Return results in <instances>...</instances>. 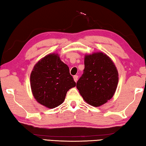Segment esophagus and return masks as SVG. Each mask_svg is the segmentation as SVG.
<instances>
[{"mask_svg":"<svg viewBox=\"0 0 146 146\" xmlns=\"http://www.w3.org/2000/svg\"><path fill=\"white\" fill-rule=\"evenodd\" d=\"M73 79H74V80H75V82H76V81L78 80V76L77 75L73 76Z\"/></svg>","mask_w":146,"mask_h":146,"instance_id":"1","label":"esophagus"}]
</instances>
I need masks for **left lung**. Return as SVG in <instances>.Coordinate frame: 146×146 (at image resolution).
Masks as SVG:
<instances>
[{"instance_id":"8db88e82","label":"left lung","mask_w":146,"mask_h":146,"mask_svg":"<svg viewBox=\"0 0 146 146\" xmlns=\"http://www.w3.org/2000/svg\"><path fill=\"white\" fill-rule=\"evenodd\" d=\"M84 66L76 88L86 102L99 107L114 95L118 82V70L110 56L102 52L85 55Z\"/></svg>"}]
</instances>
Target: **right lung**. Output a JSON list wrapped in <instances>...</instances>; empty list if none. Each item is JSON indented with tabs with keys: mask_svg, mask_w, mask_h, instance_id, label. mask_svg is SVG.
Wrapping results in <instances>:
<instances>
[{
	"mask_svg": "<svg viewBox=\"0 0 146 146\" xmlns=\"http://www.w3.org/2000/svg\"><path fill=\"white\" fill-rule=\"evenodd\" d=\"M31 92L37 102L53 109L65 100L66 93L76 83L70 75L68 65L57 53H50L39 60L30 75Z\"/></svg>",
	"mask_w": 146,
	"mask_h": 146,
	"instance_id": "obj_1",
	"label": "right lung"
}]
</instances>
